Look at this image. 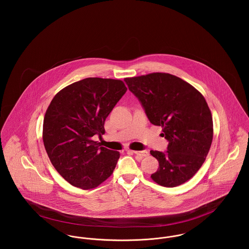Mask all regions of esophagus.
<instances>
[{
	"instance_id": "1",
	"label": "esophagus",
	"mask_w": 249,
	"mask_h": 249,
	"mask_svg": "<svg viewBox=\"0 0 249 249\" xmlns=\"http://www.w3.org/2000/svg\"><path fill=\"white\" fill-rule=\"evenodd\" d=\"M132 153H134L135 155H138V156H140V157H147V156L149 155L148 151H146V150H143V151L134 150V151H132Z\"/></svg>"
}]
</instances>
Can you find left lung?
Listing matches in <instances>:
<instances>
[{
  "instance_id": "1",
  "label": "left lung",
  "mask_w": 249,
  "mask_h": 249,
  "mask_svg": "<svg viewBox=\"0 0 249 249\" xmlns=\"http://www.w3.org/2000/svg\"><path fill=\"white\" fill-rule=\"evenodd\" d=\"M124 80L169 142L165 153L150 151L160 165L152 180L167 188L184 184L199 171L213 140L212 114L204 97L190 84L166 72Z\"/></svg>"
}]
</instances>
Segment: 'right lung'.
Returning a JSON list of instances; mask_svg holds the SVG:
<instances>
[{
	"label": "right lung",
	"instance_id": "add662e5",
	"mask_svg": "<svg viewBox=\"0 0 249 249\" xmlns=\"http://www.w3.org/2000/svg\"><path fill=\"white\" fill-rule=\"evenodd\" d=\"M126 91L121 80L89 77L52 99L43 124L44 145L52 165L72 186L94 189L113 174L119 151L92 137L105 134V121Z\"/></svg>",
	"mask_w": 249,
	"mask_h": 249
}]
</instances>
